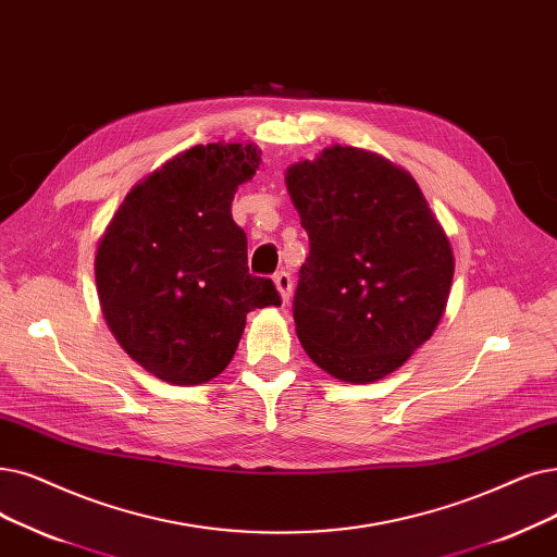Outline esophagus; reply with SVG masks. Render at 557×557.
Returning a JSON list of instances; mask_svg holds the SVG:
<instances>
[{
  "label": "esophagus",
  "instance_id": "34e87169",
  "mask_svg": "<svg viewBox=\"0 0 557 557\" xmlns=\"http://www.w3.org/2000/svg\"><path fill=\"white\" fill-rule=\"evenodd\" d=\"M273 282H275V286H277L282 302L292 300V286H294V284H292V275H288L286 271H280V273L273 277Z\"/></svg>",
  "mask_w": 557,
  "mask_h": 557
}]
</instances>
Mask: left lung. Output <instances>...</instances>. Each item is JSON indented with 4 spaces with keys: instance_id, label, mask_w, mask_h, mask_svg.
Wrapping results in <instances>:
<instances>
[{
    "instance_id": "1",
    "label": "left lung",
    "mask_w": 557,
    "mask_h": 557,
    "mask_svg": "<svg viewBox=\"0 0 557 557\" xmlns=\"http://www.w3.org/2000/svg\"><path fill=\"white\" fill-rule=\"evenodd\" d=\"M284 180L309 236L294 298L300 344L336 380H382L444 317L450 240L414 177L375 152L330 145Z\"/></svg>"
}]
</instances>
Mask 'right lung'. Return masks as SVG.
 <instances>
[{
	"label": "right lung",
	"instance_id": "add662e5",
	"mask_svg": "<svg viewBox=\"0 0 557 557\" xmlns=\"http://www.w3.org/2000/svg\"><path fill=\"white\" fill-rule=\"evenodd\" d=\"M261 152L244 143L196 145L125 196L107 225L95 282L115 342L163 382L190 386L225 371L246 317L280 307L271 280L248 273V238L232 200Z\"/></svg>",
	"mask_w": 557,
	"mask_h": 557
}]
</instances>
